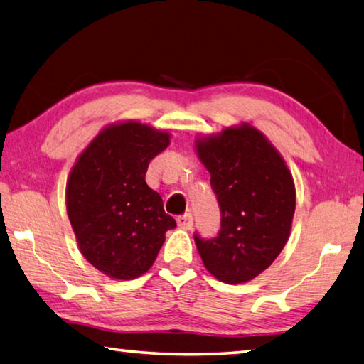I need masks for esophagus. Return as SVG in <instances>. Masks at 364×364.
<instances>
[{
  "mask_svg": "<svg viewBox=\"0 0 364 364\" xmlns=\"http://www.w3.org/2000/svg\"><path fill=\"white\" fill-rule=\"evenodd\" d=\"M176 223L183 230H191V226H193V215L191 213H183L180 217L176 218Z\"/></svg>",
  "mask_w": 364,
  "mask_h": 364,
  "instance_id": "esophagus-1",
  "label": "esophagus"
}]
</instances>
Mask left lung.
Here are the masks:
<instances>
[{
  "mask_svg": "<svg viewBox=\"0 0 364 364\" xmlns=\"http://www.w3.org/2000/svg\"><path fill=\"white\" fill-rule=\"evenodd\" d=\"M196 147L210 171L221 215L215 237L194 232L199 255L215 278L228 284L254 279L281 254L291 232V171L267 138L249 125L226 128Z\"/></svg>",
  "mask_w": 364,
  "mask_h": 364,
  "instance_id": "8db88e82",
  "label": "left lung"
}]
</instances>
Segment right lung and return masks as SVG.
<instances>
[{
  "label": "right lung",
  "mask_w": 364,
  "mask_h": 364,
  "mask_svg": "<svg viewBox=\"0 0 364 364\" xmlns=\"http://www.w3.org/2000/svg\"><path fill=\"white\" fill-rule=\"evenodd\" d=\"M170 134L136 122L93 139L67 181V213L83 257L115 279H134L156 262L165 232L176 228L159 193L146 184L151 160Z\"/></svg>",
  "instance_id": "1"
}]
</instances>
